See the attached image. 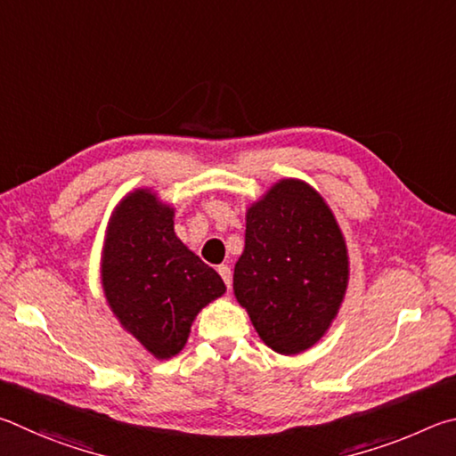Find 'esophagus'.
<instances>
[{
    "label": "esophagus",
    "instance_id": "1",
    "mask_svg": "<svg viewBox=\"0 0 456 456\" xmlns=\"http://www.w3.org/2000/svg\"><path fill=\"white\" fill-rule=\"evenodd\" d=\"M218 274L222 276V281H224V284H226V289H230V286H232V270H230V266H226V265L218 266Z\"/></svg>",
    "mask_w": 456,
    "mask_h": 456
}]
</instances>
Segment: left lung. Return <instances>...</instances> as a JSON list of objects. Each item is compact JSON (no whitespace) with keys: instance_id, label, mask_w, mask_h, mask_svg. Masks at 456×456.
Instances as JSON below:
<instances>
[{"instance_id":"left-lung-1","label":"left lung","mask_w":456,"mask_h":456,"mask_svg":"<svg viewBox=\"0 0 456 456\" xmlns=\"http://www.w3.org/2000/svg\"><path fill=\"white\" fill-rule=\"evenodd\" d=\"M346 240L321 191L282 178L246 210L234 297L268 348H313L338 316L348 289Z\"/></svg>"}]
</instances>
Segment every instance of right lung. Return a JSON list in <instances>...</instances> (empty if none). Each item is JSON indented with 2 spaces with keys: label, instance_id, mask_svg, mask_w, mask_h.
Here are the masks:
<instances>
[{
  "label": "right lung",
  "instance_id": "right-lung-1",
  "mask_svg": "<svg viewBox=\"0 0 456 456\" xmlns=\"http://www.w3.org/2000/svg\"><path fill=\"white\" fill-rule=\"evenodd\" d=\"M174 212L151 188L127 191L110 216L100 262L110 310L158 361L178 354L200 310L226 292L175 236Z\"/></svg>",
  "mask_w": 456,
  "mask_h": 456
}]
</instances>
